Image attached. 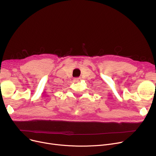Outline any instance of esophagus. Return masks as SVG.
<instances>
[{"instance_id": "obj_1", "label": "esophagus", "mask_w": 156, "mask_h": 156, "mask_svg": "<svg viewBox=\"0 0 156 156\" xmlns=\"http://www.w3.org/2000/svg\"><path fill=\"white\" fill-rule=\"evenodd\" d=\"M74 82H80V81L81 80V78H80V77H77V78H75V79H74Z\"/></svg>"}]
</instances>
